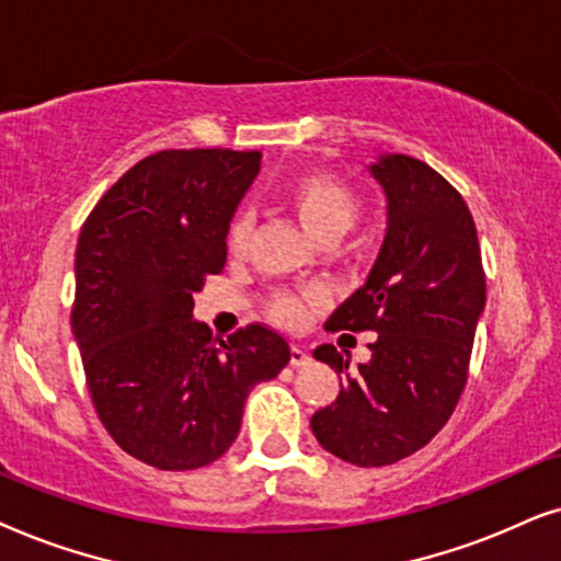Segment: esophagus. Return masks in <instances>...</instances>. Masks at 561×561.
I'll return each instance as SVG.
<instances>
[{
	"mask_svg": "<svg viewBox=\"0 0 561 561\" xmlns=\"http://www.w3.org/2000/svg\"><path fill=\"white\" fill-rule=\"evenodd\" d=\"M289 364L293 367H305V364H310V354L302 346H293V351H289Z\"/></svg>",
	"mask_w": 561,
	"mask_h": 561,
	"instance_id": "1",
	"label": "esophagus"
}]
</instances>
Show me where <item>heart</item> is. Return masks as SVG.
Wrapping results in <instances>:
<instances>
[{
  "label": "heart",
  "mask_w": 561,
  "mask_h": 561,
  "mask_svg": "<svg viewBox=\"0 0 561 561\" xmlns=\"http://www.w3.org/2000/svg\"><path fill=\"white\" fill-rule=\"evenodd\" d=\"M289 205L300 220V226L316 238L318 243L323 241H341L351 228L356 226L362 203H358L356 192L341 179L331 174H305L297 179L289 190ZM251 220L249 215H236L228 228V249L241 253L249 243ZM272 316L282 325H300L308 316V305L295 295H279L272 302Z\"/></svg>",
  "instance_id": "1"
}]
</instances>
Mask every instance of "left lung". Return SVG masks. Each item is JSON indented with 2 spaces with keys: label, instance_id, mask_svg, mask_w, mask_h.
Wrapping results in <instances>:
<instances>
[{
  "label": "left lung",
  "instance_id": "8db88e82",
  "mask_svg": "<svg viewBox=\"0 0 561 561\" xmlns=\"http://www.w3.org/2000/svg\"><path fill=\"white\" fill-rule=\"evenodd\" d=\"M367 171L387 199L385 241L325 328L375 331L377 341L356 369L348 351L316 348L341 392L310 428L333 457L385 467L423 449L457 408L484 312V274L472 215L442 174L402 153H379Z\"/></svg>",
  "mask_w": 561,
  "mask_h": 561
}]
</instances>
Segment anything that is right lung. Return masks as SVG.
<instances>
[{
  "instance_id": "obj_1",
  "label": "right lung",
  "mask_w": 561,
  "mask_h": 561,
  "mask_svg": "<svg viewBox=\"0 0 561 561\" xmlns=\"http://www.w3.org/2000/svg\"><path fill=\"white\" fill-rule=\"evenodd\" d=\"M259 151H161L96 203L77 245L73 341L96 415L123 451L156 469L213 465L236 442L259 382L289 362L266 325L215 343L192 295L228 256V228Z\"/></svg>"
}]
</instances>
